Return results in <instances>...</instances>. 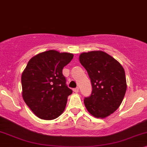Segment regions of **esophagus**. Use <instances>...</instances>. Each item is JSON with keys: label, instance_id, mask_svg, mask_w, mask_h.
Listing matches in <instances>:
<instances>
[{"label": "esophagus", "instance_id": "1", "mask_svg": "<svg viewBox=\"0 0 147 147\" xmlns=\"http://www.w3.org/2000/svg\"><path fill=\"white\" fill-rule=\"evenodd\" d=\"M73 91L75 92V93H78V92H79V87H76L75 89H73Z\"/></svg>", "mask_w": 147, "mask_h": 147}]
</instances>
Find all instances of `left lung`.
<instances>
[{
  "label": "left lung",
  "instance_id": "8db88e82",
  "mask_svg": "<svg viewBox=\"0 0 147 147\" xmlns=\"http://www.w3.org/2000/svg\"><path fill=\"white\" fill-rule=\"evenodd\" d=\"M79 60L87 70L92 85L91 95L84 99L86 108L96 118H106L118 108L126 93L124 68L102 51L84 52Z\"/></svg>",
  "mask_w": 147,
  "mask_h": 147
}]
</instances>
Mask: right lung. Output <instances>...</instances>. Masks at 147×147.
<instances>
[{"instance_id":"obj_1","label":"right lung","mask_w":147,"mask_h":147,"mask_svg":"<svg viewBox=\"0 0 147 147\" xmlns=\"http://www.w3.org/2000/svg\"><path fill=\"white\" fill-rule=\"evenodd\" d=\"M73 54L49 50L29 60L21 76L23 98L31 111L42 120H54L65 109L68 87L62 69Z\"/></svg>"}]
</instances>
